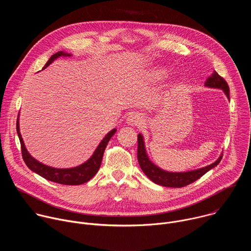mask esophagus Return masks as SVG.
Listing matches in <instances>:
<instances>
[{"label":"esophagus","instance_id":"1","mask_svg":"<svg viewBox=\"0 0 251 251\" xmlns=\"http://www.w3.org/2000/svg\"><path fill=\"white\" fill-rule=\"evenodd\" d=\"M126 123L130 126H141L143 123H144V118H143L142 114L133 112L127 117Z\"/></svg>","mask_w":251,"mask_h":251}]
</instances>
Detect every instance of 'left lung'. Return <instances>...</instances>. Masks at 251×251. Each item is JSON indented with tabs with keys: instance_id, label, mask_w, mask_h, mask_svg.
Returning <instances> with one entry per match:
<instances>
[{
	"instance_id": "8db88e82",
	"label": "left lung",
	"mask_w": 251,
	"mask_h": 251,
	"mask_svg": "<svg viewBox=\"0 0 251 251\" xmlns=\"http://www.w3.org/2000/svg\"><path fill=\"white\" fill-rule=\"evenodd\" d=\"M204 85L209 88L222 89L226 95L227 99L229 100L228 84L222 76H220L216 73V71H213L212 75L206 78ZM137 156H138V162H139L140 168L153 183L163 187H170V188H182L194 183L195 181L198 180V178L203 176L206 172L213 169L214 167H217L223 158V154H221V156L216 162L201 169L188 171V172H168L161 169L150 160L148 153L146 151L144 137H143L141 133L138 134Z\"/></svg>"
}]
</instances>
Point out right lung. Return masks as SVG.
Instances as JSON below:
<instances>
[{
	"label": "right lung",
	"mask_w": 251,
	"mask_h": 251,
	"mask_svg": "<svg viewBox=\"0 0 251 251\" xmlns=\"http://www.w3.org/2000/svg\"><path fill=\"white\" fill-rule=\"evenodd\" d=\"M71 55H73L71 53H67L64 51H58L50 56V58L48 60V62L46 63V65L44 66L43 69L47 68L50 63H52L56 58H58L60 56L66 57V56H71ZM116 131H117V129L114 128L110 132L107 133L105 135V137L99 143V145L97 146V148L95 149V151L93 152L91 157L87 161L82 163L81 165L74 167V168L58 169V168L50 167L48 165L41 163L37 159H34L27 152L25 143H24V140H23V137L20 132V114L18 115V120H17V133H18V136H19V139L21 142L22 155H23V159H24L25 165L28 167V169L31 170L32 172H34L35 174L40 175L41 176L47 178V180H49V181H51V182L57 183V184H61V185H67V186L82 185V184L88 182L89 180H91V178L96 175V173L98 172V170L100 168L105 148H106L107 144H108V142L111 139V137L116 133Z\"/></svg>",
	"instance_id": "right-lung-1"
}]
</instances>
